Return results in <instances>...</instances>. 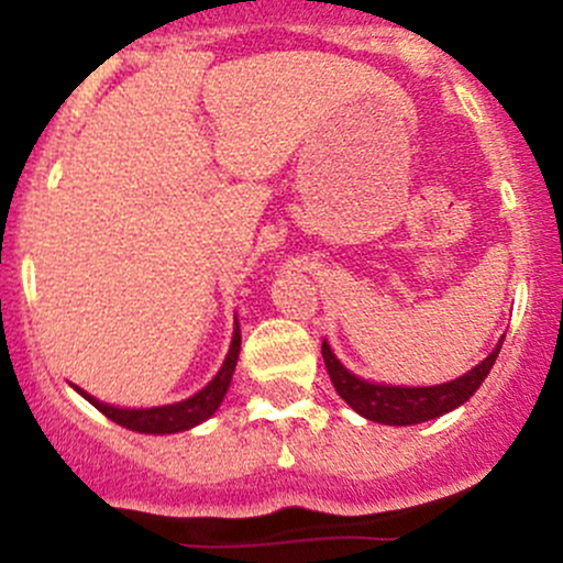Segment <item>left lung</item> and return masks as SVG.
Listing matches in <instances>:
<instances>
[{
	"mask_svg": "<svg viewBox=\"0 0 563 563\" xmlns=\"http://www.w3.org/2000/svg\"><path fill=\"white\" fill-rule=\"evenodd\" d=\"M503 339L497 341L493 352L482 360L479 365L471 367L461 378H452L448 384L434 386H394V384H378V380H367L335 357V352L328 341H322V360H325L328 376H331L335 391L344 402L352 407L354 412L384 426H416L434 421V418L444 416V412L455 410L463 402L474 397L482 380L493 371L497 354H500Z\"/></svg>",
	"mask_w": 563,
	"mask_h": 563,
	"instance_id": "8db88e82",
	"label": "left lung"
}]
</instances>
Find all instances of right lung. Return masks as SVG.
<instances>
[{
  "label": "right lung",
  "instance_id": "add662e5",
  "mask_svg": "<svg viewBox=\"0 0 563 563\" xmlns=\"http://www.w3.org/2000/svg\"><path fill=\"white\" fill-rule=\"evenodd\" d=\"M238 354H241V325H238V318H235L228 357H224V363L217 371V376L211 378L203 389L192 394V397L179 399V402H172V405L119 407V405L100 402V399L92 397V394L84 391L81 386L76 384L70 386H74V391H79L89 405H95L102 416L111 418L113 423L124 426L129 431H140V434H177V431L196 429V426L209 421V418L219 410L224 394L230 389L232 373H235V365H238Z\"/></svg>",
  "mask_w": 563,
  "mask_h": 563
}]
</instances>
